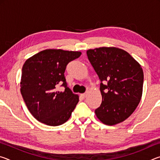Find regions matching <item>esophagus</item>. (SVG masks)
Wrapping results in <instances>:
<instances>
[{
	"instance_id": "esophagus-1",
	"label": "esophagus",
	"mask_w": 160,
	"mask_h": 160,
	"mask_svg": "<svg viewBox=\"0 0 160 160\" xmlns=\"http://www.w3.org/2000/svg\"><path fill=\"white\" fill-rule=\"evenodd\" d=\"M80 96L82 97V98H85V97H86V93H83V94H81Z\"/></svg>"
}]
</instances>
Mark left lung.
<instances>
[{"label":"left lung","instance_id":"8db88e82","mask_svg":"<svg viewBox=\"0 0 160 160\" xmlns=\"http://www.w3.org/2000/svg\"><path fill=\"white\" fill-rule=\"evenodd\" d=\"M87 55L101 81L102 102L95 109L97 117L109 126L123 122L141 99L144 79L141 66L128 52L116 47L90 49Z\"/></svg>","mask_w":160,"mask_h":160}]
</instances>
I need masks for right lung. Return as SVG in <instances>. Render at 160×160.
Here are the masks:
<instances>
[{"mask_svg": "<svg viewBox=\"0 0 160 160\" xmlns=\"http://www.w3.org/2000/svg\"><path fill=\"white\" fill-rule=\"evenodd\" d=\"M80 51L47 49L29 58L22 69L20 92L32 115L47 126H57L68 120L79 102L68 87L64 72ZM61 85L65 90L58 91Z\"/></svg>", "mask_w": 160, "mask_h": 160, "instance_id": "1", "label": "right lung"}]
</instances>
